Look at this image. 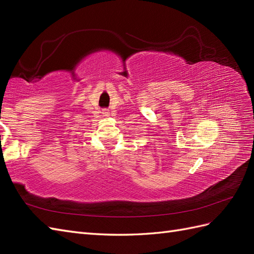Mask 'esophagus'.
<instances>
[{
	"label": "esophagus",
	"instance_id": "esophagus-1",
	"mask_svg": "<svg viewBox=\"0 0 254 254\" xmlns=\"http://www.w3.org/2000/svg\"><path fill=\"white\" fill-rule=\"evenodd\" d=\"M104 113H105L106 116H108V115H109V111H108V110H105V111H104Z\"/></svg>",
	"mask_w": 254,
	"mask_h": 254
}]
</instances>
